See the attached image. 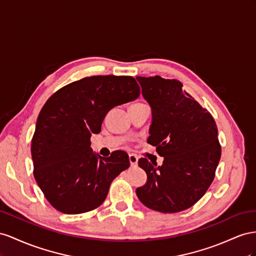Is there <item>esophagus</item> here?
Segmentation results:
<instances>
[{"instance_id":"34e87169","label":"esophagus","mask_w":256,"mask_h":256,"mask_svg":"<svg viewBox=\"0 0 256 256\" xmlns=\"http://www.w3.org/2000/svg\"><path fill=\"white\" fill-rule=\"evenodd\" d=\"M128 160H130V166H136L138 163V158L135 154H130L128 156Z\"/></svg>"}]
</instances>
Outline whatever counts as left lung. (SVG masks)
<instances>
[{
    "label": "left lung",
    "mask_w": 256,
    "mask_h": 256,
    "mask_svg": "<svg viewBox=\"0 0 256 256\" xmlns=\"http://www.w3.org/2000/svg\"><path fill=\"white\" fill-rule=\"evenodd\" d=\"M152 109L148 144L163 156L162 166L146 158L138 165L147 182L136 188L148 208L163 214L184 211L198 202L212 184L221 158L212 116L176 79L136 77Z\"/></svg>",
    "instance_id": "obj_1"
}]
</instances>
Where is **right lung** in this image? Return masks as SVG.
Listing matches in <instances>:
<instances>
[{
	"instance_id": "1",
	"label": "right lung",
	"mask_w": 256,
	"mask_h": 256,
	"mask_svg": "<svg viewBox=\"0 0 256 256\" xmlns=\"http://www.w3.org/2000/svg\"><path fill=\"white\" fill-rule=\"evenodd\" d=\"M140 96L132 76H91L61 88L42 106L31 153L34 178L51 206L78 214L104 202L112 180L128 168L126 152L103 158L91 149L112 108Z\"/></svg>"
}]
</instances>
